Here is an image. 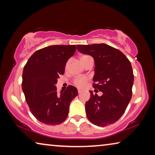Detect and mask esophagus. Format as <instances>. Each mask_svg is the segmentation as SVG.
Wrapping results in <instances>:
<instances>
[{"mask_svg": "<svg viewBox=\"0 0 155 155\" xmlns=\"http://www.w3.org/2000/svg\"><path fill=\"white\" fill-rule=\"evenodd\" d=\"M78 94H81V93H82V90H78Z\"/></svg>", "mask_w": 155, "mask_h": 155, "instance_id": "esophagus-1", "label": "esophagus"}]
</instances>
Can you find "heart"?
<instances>
[{
	"label": "heart",
	"mask_w": 155,
	"mask_h": 155,
	"mask_svg": "<svg viewBox=\"0 0 155 155\" xmlns=\"http://www.w3.org/2000/svg\"><path fill=\"white\" fill-rule=\"evenodd\" d=\"M86 57H87V55H83L82 57H81V61H82L83 59L85 58ZM69 65H70V61H68L66 64H65V69L68 70V68H69ZM87 78L86 77H78V78H76L74 79V84L76 85L78 87H84L86 85V83H87Z\"/></svg>",
	"instance_id": "obj_1"
}]
</instances>
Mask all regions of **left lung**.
Instances as JSON below:
<instances>
[{
    "label": "left lung",
    "instance_id": "left-lung-1",
    "mask_svg": "<svg viewBox=\"0 0 155 155\" xmlns=\"http://www.w3.org/2000/svg\"><path fill=\"white\" fill-rule=\"evenodd\" d=\"M83 54L94 58L93 87L103 93L94 95L85 103L88 120L98 127L117 122L124 114L132 96L134 76L130 62L122 52L106 44L77 45Z\"/></svg>",
    "mask_w": 155,
    "mask_h": 155
}]
</instances>
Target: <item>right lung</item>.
<instances>
[{"label": "right lung", "instance_id": "right-lung-1", "mask_svg": "<svg viewBox=\"0 0 155 155\" xmlns=\"http://www.w3.org/2000/svg\"><path fill=\"white\" fill-rule=\"evenodd\" d=\"M76 51L75 45H53L38 50L24 67L22 89L32 114L47 125L62 123L78 90L69 85L60 94L55 85L64 74L65 64Z\"/></svg>", "mask_w": 155, "mask_h": 155}]
</instances>
